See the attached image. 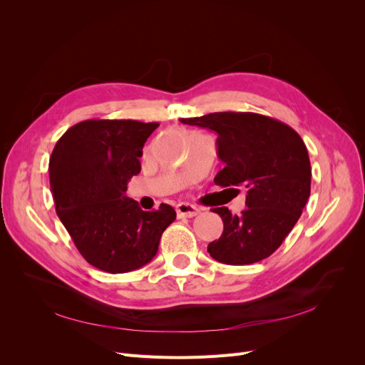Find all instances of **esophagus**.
Wrapping results in <instances>:
<instances>
[{
	"mask_svg": "<svg viewBox=\"0 0 365 365\" xmlns=\"http://www.w3.org/2000/svg\"><path fill=\"white\" fill-rule=\"evenodd\" d=\"M200 212H201L200 208L192 205V204H187V202H182V204L176 205V213H178L180 217H193Z\"/></svg>",
	"mask_w": 365,
	"mask_h": 365,
	"instance_id": "1",
	"label": "esophagus"
}]
</instances>
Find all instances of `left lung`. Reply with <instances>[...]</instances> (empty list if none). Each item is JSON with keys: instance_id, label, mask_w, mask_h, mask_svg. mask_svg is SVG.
Listing matches in <instances>:
<instances>
[{"instance_id": "8db88e82", "label": "left lung", "mask_w": 365, "mask_h": 365, "mask_svg": "<svg viewBox=\"0 0 365 365\" xmlns=\"http://www.w3.org/2000/svg\"><path fill=\"white\" fill-rule=\"evenodd\" d=\"M181 121L217 134L224 169L215 184L247 190V208L239 216L227 207L213 208L222 217L224 231L208 244L210 256L225 264L269 257L291 233L311 195V161L302 137L282 121L254 113H212Z\"/></svg>"}]
</instances>
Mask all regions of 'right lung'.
<instances>
[{
  "label": "right lung",
  "mask_w": 365,
  "mask_h": 365,
  "mask_svg": "<svg viewBox=\"0 0 365 365\" xmlns=\"http://www.w3.org/2000/svg\"><path fill=\"white\" fill-rule=\"evenodd\" d=\"M158 123L85 120L59 138L48 163L56 213L83 259L109 274L145 267L158 251L176 212L161 204L145 212L126 196L141 170L149 135Z\"/></svg>",
  "instance_id": "right-lung-1"
}]
</instances>
